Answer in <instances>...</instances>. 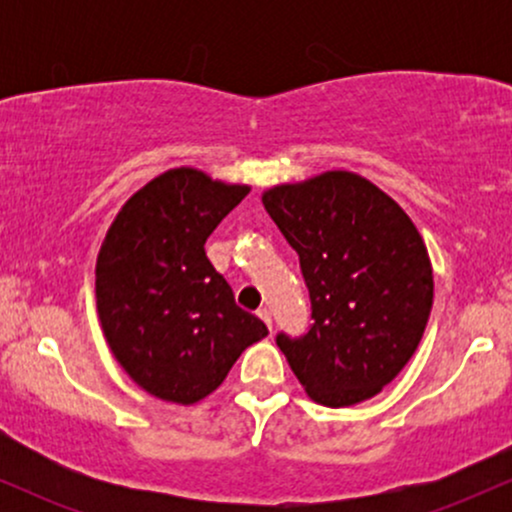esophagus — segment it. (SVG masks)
I'll return each mask as SVG.
<instances>
[{
    "label": "esophagus",
    "mask_w": 512,
    "mask_h": 512,
    "mask_svg": "<svg viewBox=\"0 0 512 512\" xmlns=\"http://www.w3.org/2000/svg\"><path fill=\"white\" fill-rule=\"evenodd\" d=\"M257 317H260L264 325L272 327V313H269V308H260V310H257Z\"/></svg>",
    "instance_id": "1"
}]
</instances>
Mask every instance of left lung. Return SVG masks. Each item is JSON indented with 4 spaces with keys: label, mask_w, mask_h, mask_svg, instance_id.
Instances as JSON below:
<instances>
[{
    "label": "left lung",
    "mask_w": 512,
    "mask_h": 512,
    "mask_svg": "<svg viewBox=\"0 0 512 512\" xmlns=\"http://www.w3.org/2000/svg\"><path fill=\"white\" fill-rule=\"evenodd\" d=\"M298 252L313 325L276 344L310 397L349 407L378 395L414 356L433 305L424 240L402 207L356 173L330 170L264 192Z\"/></svg>",
    "instance_id": "obj_1"
}]
</instances>
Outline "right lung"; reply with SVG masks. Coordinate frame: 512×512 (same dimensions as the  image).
<instances>
[{
  "label": "right lung",
  "mask_w": 512,
  "mask_h": 512,
  "mask_svg": "<svg viewBox=\"0 0 512 512\" xmlns=\"http://www.w3.org/2000/svg\"><path fill=\"white\" fill-rule=\"evenodd\" d=\"M248 192L202 170L173 168L127 199L103 240L96 264L103 334L149 395L195 404L267 337L264 322L236 305L204 252Z\"/></svg>",
  "instance_id": "1"
}]
</instances>
